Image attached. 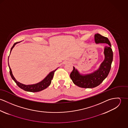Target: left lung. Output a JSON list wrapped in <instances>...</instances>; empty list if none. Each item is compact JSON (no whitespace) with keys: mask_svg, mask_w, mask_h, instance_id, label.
<instances>
[{"mask_svg":"<svg viewBox=\"0 0 128 128\" xmlns=\"http://www.w3.org/2000/svg\"><path fill=\"white\" fill-rule=\"evenodd\" d=\"M94 42L96 44H108L104 47V58L98 68L91 73H80L73 66V70L70 74V78L74 84L81 88H92L98 86L107 77L110 70L113 54L108 39L96 34H94Z\"/></svg>","mask_w":128,"mask_h":128,"instance_id":"8db88e82","label":"left lung"}]
</instances>
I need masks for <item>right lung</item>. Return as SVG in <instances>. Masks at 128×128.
I'll use <instances>...</instances> for the list:
<instances>
[{
    "label": "right lung",
    "mask_w": 128,
    "mask_h": 128,
    "mask_svg": "<svg viewBox=\"0 0 128 128\" xmlns=\"http://www.w3.org/2000/svg\"><path fill=\"white\" fill-rule=\"evenodd\" d=\"M20 42H16V43L14 44L13 46H12V47L11 49L10 53H11L13 48L15 47V46L17 44H18V43H20ZM9 57H8V66H9V69H10V75H11L12 79L15 82V83L17 84V85L18 86V87L20 88H21L22 89V90H24L26 91L30 92H37L42 91V90L45 89L46 88H47L51 84V81H52V80L53 78L54 72H55V71L58 69V68H57L54 70H53V71L51 72L45 77V78L44 79H43L42 81H41L40 82H39L37 83L34 84H31V85H25V84H22V83H20V82L18 81L15 79L14 75H13L12 72V70H11V69L10 67V66L9 64Z\"/></svg>",
    "instance_id": "1"
}]
</instances>
